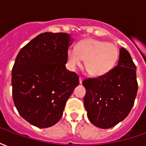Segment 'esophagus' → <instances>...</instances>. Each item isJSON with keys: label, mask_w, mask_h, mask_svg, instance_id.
Masks as SVG:
<instances>
[{"label": "esophagus", "mask_w": 146, "mask_h": 146, "mask_svg": "<svg viewBox=\"0 0 146 146\" xmlns=\"http://www.w3.org/2000/svg\"><path fill=\"white\" fill-rule=\"evenodd\" d=\"M79 80H80V84H82L83 80H84V78H83L82 76H80Z\"/></svg>", "instance_id": "34e87169"}]
</instances>
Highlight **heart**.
Returning <instances> with one entry per match:
<instances>
[{"mask_svg":"<svg viewBox=\"0 0 146 146\" xmlns=\"http://www.w3.org/2000/svg\"><path fill=\"white\" fill-rule=\"evenodd\" d=\"M119 51L116 46L95 39H84L77 43L76 50L67 51V65L70 70L80 66L85 59L87 72L93 76L106 75L113 69L118 59Z\"/></svg>","mask_w":146,"mask_h":146,"instance_id":"obj_1","label":"heart"}]
</instances>
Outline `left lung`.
<instances>
[{
	"mask_svg": "<svg viewBox=\"0 0 146 146\" xmlns=\"http://www.w3.org/2000/svg\"><path fill=\"white\" fill-rule=\"evenodd\" d=\"M88 119L99 128L113 127L127 116L138 92L136 66L125 48L119 49L118 64L106 75L83 81Z\"/></svg>",
	"mask_w": 146,
	"mask_h": 146,
	"instance_id": "obj_1",
	"label": "left lung"
}]
</instances>
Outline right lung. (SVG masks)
Wrapping results in <instances>:
<instances>
[{
	"label": "right lung",
	"mask_w": 146,
	"mask_h": 146,
	"mask_svg": "<svg viewBox=\"0 0 146 146\" xmlns=\"http://www.w3.org/2000/svg\"><path fill=\"white\" fill-rule=\"evenodd\" d=\"M73 38L65 33H43L19 52L11 71L12 97L21 116L39 128L54 125L79 76L66 68Z\"/></svg>",
	"instance_id": "obj_1"
}]
</instances>
